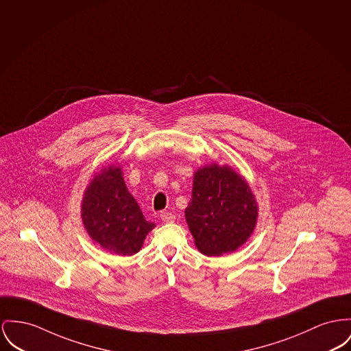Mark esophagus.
<instances>
[{
	"label": "esophagus",
	"mask_w": 351,
	"mask_h": 351,
	"mask_svg": "<svg viewBox=\"0 0 351 351\" xmlns=\"http://www.w3.org/2000/svg\"><path fill=\"white\" fill-rule=\"evenodd\" d=\"M161 219L164 222H173L176 219V215L173 213H169V211H162L161 213Z\"/></svg>",
	"instance_id": "1"
}]
</instances>
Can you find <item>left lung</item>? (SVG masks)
<instances>
[{"mask_svg": "<svg viewBox=\"0 0 351 351\" xmlns=\"http://www.w3.org/2000/svg\"><path fill=\"white\" fill-rule=\"evenodd\" d=\"M257 217L252 189L230 166L211 164L194 173L185 218L202 254L215 257L235 252L254 232Z\"/></svg>", "mask_w": 351, "mask_h": 351, "instance_id": "left-lung-1", "label": "left lung"}]
</instances>
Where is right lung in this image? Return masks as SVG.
I'll return each mask as SVG.
<instances>
[{
  "label": "right lung",
  "mask_w": 351,
  "mask_h": 351,
  "mask_svg": "<svg viewBox=\"0 0 351 351\" xmlns=\"http://www.w3.org/2000/svg\"><path fill=\"white\" fill-rule=\"evenodd\" d=\"M84 226L94 242L118 256L138 253L154 223L145 219L125 185L121 166L104 167L86 187L81 204Z\"/></svg>",
  "instance_id": "add662e5"
}]
</instances>
